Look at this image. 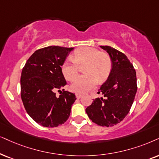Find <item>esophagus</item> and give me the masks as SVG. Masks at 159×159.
Instances as JSON below:
<instances>
[{
    "mask_svg": "<svg viewBox=\"0 0 159 159\" xmlns=\"http://www.w3.org/2000/svg\"><path fill=\"white\" fill-rule=\"evenodd\" d=\"M75 95H76V98H77V99H80V98H81L82 96H83L81 94H78V93L76 94Z\"/></svg>",
    "mask_w": 159,
    "mask_h": 159,
    "instance_id": "1",
    "label": "esophagus"
}]
</instances>
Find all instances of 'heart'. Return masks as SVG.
Segmentation results:
<instances>
[{"mask_svg":"<svg viewBox=\"0 0 159 159\" xmlns=\"http://www.w3.org/2000/svg\"><path fill=\"white\" fill-rule=\"evenodd\" d=\"M71 60H65L61 72L66 79L73 81L78 73V66L85 64L86 74L78 76L72 84L71 89L78 93H85L94 88L98 82L105 81L111 69V61L107 54L89 47L78 48L74 51Z\"/></svg>","mask_w":159,"mask_h":159,"instance_id":"b5f03b06","label":"heart"}]
</instances>
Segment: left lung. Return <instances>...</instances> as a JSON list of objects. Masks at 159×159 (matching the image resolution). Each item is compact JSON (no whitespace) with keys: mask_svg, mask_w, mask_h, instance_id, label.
Wrapping results in <instances>:
<instances>
[{"mask_svg":"<svg viewBox=\"0 0 159 159\" xmlns=\"http://www.w3.org/2000/svg\"><path fill=\"white\" fill-rule=\"evenodd\" d=\"M100 48L107 52L111 61L107 80L98 92L105 98H95L86 112L94 123L111 127L121 122L131 108L137 91L136 74L124 53L110 46Z\"/></svg>","mask_w":159,"mask_h":159,"instance_id":"1","label":"left lung"}]
</instances>
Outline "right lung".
I'll return each mask as SVG.
<instances>
[{"mask_svg":"<svg viewBox=\"0 0 159 159\" xmlns=\"http://www.w3.org/2000/svg\"><path fill=\"white\" fill-rule=\"evenodd\" d=\"M73 48L48 46L36 51L26 61L20 78L21 98L26 111L43 127L65 123L76 100L75 94L61 91L67 84L61 65ZM56 91L61 92L59 97Z\"/></svg>","mask_w":159,"mask_h":159,"instance_id":"right-lung-1","label":"right lung"}]
</instances>
